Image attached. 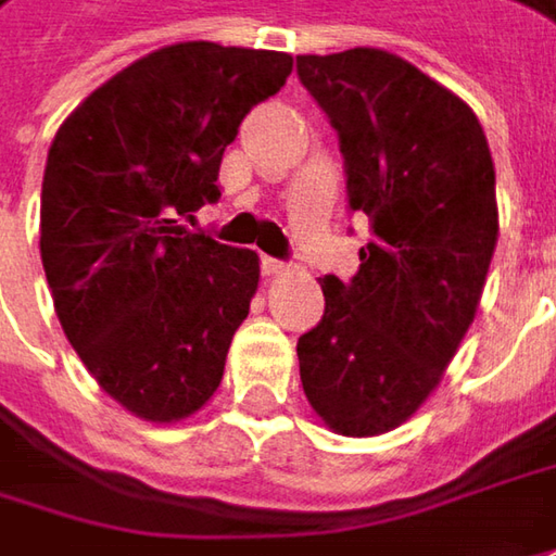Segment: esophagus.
<instances>
[{
	"label": "esophagus",
	"mask_w": 556,
	"mask_h": 556,
	"mask_svg": "<svg viewBox=\"0 0 556 556\" xmlns=\"http://www.w3.org/2000/svg\"><path fill=\"white\" fill-rule=\"evenodd\" d=\"M288 265L285 263H278V260H271V256H263V275L265 278H271V275H281Z\"/></svg>",
	"instance_id": "34e87169"
}]
</instances>
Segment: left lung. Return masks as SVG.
<instances>
[{"mask_svg":"<svg viewBox=\"0 0 556 556\" xmlns=\"http://www.w3.org/2000/svg\"><path fill=\"white\" fill-rule=\"evenodd\" d=\"M296 74L341 137L350 208L372 222L350 285L321 278L300 381L328 429L372 438L429 401L476 319L497 243L494 162L476 112L394 52L296 55Z\"/></svg>","mask_w":556,"mask_h":556,"instance_id":"left-lung-1","label":"left lung"}]
</instances>
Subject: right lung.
Listing matches in <instances>:
<instances>
[{
	"instance_id": "add662e5",
	"label": "right lung",
	"mask_w": 556,
	"mask_h": 556,
	"mask_svg": "<svg viewBox=\"0 0 556 556\" xmlns=\"http://www.w3.org/2000/svg\"><path fill=\"white\" fill-rule=\"evenodd\" d=\"M291 71L288 52L175 42L93 90L49 147L40 256L55 316L137 419L181 422L222 384L260 256L178 218L218 200L225 147Z\"/></svg>"
}]
</instances>
